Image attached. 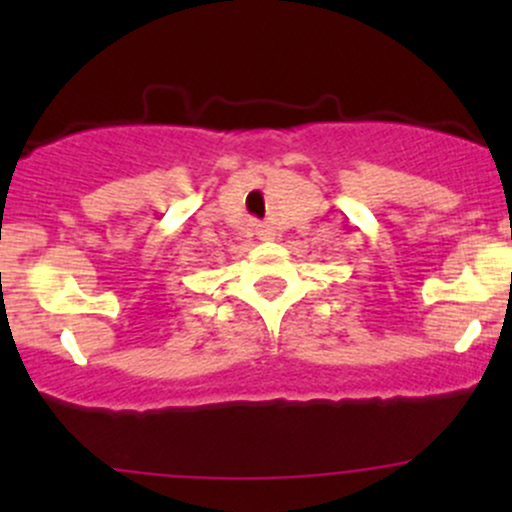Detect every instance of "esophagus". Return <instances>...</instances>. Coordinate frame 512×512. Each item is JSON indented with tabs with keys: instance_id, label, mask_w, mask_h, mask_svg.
<instances>
[{
	"instance_id": "34e87169",
	"label": "esophagus",
	"mask_w": 512,
	"mask_h": 512,
	"mask_svg": "<svg viewBox=\"0 0 512 512\" xmlns=\"http://www.w3.org/2000/svg\"><path fill=\"white\" fill-rule=\"evenodd\" d=\"M255 233H257V238H260V240H269L274 236V231H272V226H269V223H255Z\"/></svg>"
}]
</instances>
